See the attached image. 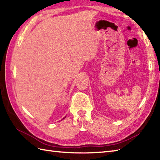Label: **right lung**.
I'll use <instances>...</instances> for the list:
<instances>
[{"instance_id": "add662e5", "label": "right lung", "mask_w": 160, "mask_h": 160, "mask_svg": "<svg viewBox=\"0 0 160 160\" xmlns=\"http://www.w3.org/2000/svg\"><path fill=\"white\" fill-rule=\"evenodd\" d=\"M63 119H64V118H63Z\"/></svg>"}]
</instances>
